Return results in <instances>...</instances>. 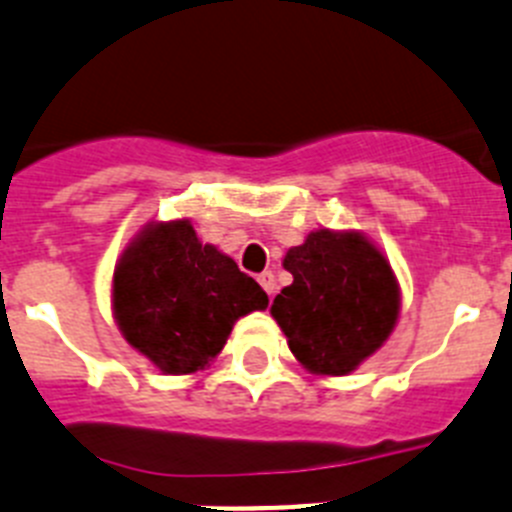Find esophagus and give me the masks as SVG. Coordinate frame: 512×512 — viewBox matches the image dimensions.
<instances>
[{"instance_id": "esophagus-1", "label": "esophagus", "mask_w": 512, "mask_h": 512, "mask_svg": "<svg viewBox=\"0 0 512 512\" xmlns=\"http://www.w3.org/2000/svg\"><path fill=\"white\" fill-rule=\"evenodd\" d=\"M259 284L264 287V292L269 294V297H274L276 281H274V274H271V271H264V274H259Z\"/></svg>"}]
</instances>
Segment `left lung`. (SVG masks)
Segmentation results:
<instances>
[{"label":"left lung","instance_id":"1","mask_svg":"<svg viewBox=\"0 0 512 512\" xmlns=\"http://www.w3.org/2000/svg\"><path fill=\"white\" fill-rule=\"evenodd\" d=\"M281 264L294 281L276 294L271 317L302 368L350 375L383 348L401 314V287L368 236L317 228Z\"/></svg>","mask_w":512,"mask_h":512}]
</instances>
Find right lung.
I'll return each mask as SVG.
<instances>
[{"label":"right lung","instance_id":"right-lung-1","mask_svg":"<svg viewBox=\"0 0 512 512\" xmlns=\"http://www.w3.org/2000/svg\"><path fill=\"white\" fill-rule=\"evenodd\" d=\"M269 297L187 218L147 223L119 256L111 309L131 348L164 375L208 368L233 325Z\"/></svg>","mask_w":512,"mask_h":512}]
</instances>
